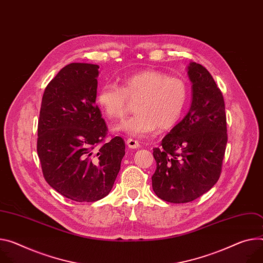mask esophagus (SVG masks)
Wrapping results in <instances>:
<instances>
[{
    "instance_id": "34e87169",
    "label": "esophagus",
    "mask_w": 263,
    "mask_h": 263,
    "mask_svg": "<svg viewBox=\"0 0 263 263\" xmlns=\"http://www.w3.org/2000/svg\"><path fill=\"white\" fill-rule=\"evenodd\" d=\"M127 146L131 149H137L139 148V142L135 139H132V138H128L127 139Z\"/></svg>"
}]
</instances>
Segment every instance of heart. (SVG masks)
Masks as SVG:
<instances>
[{
  "mask_svg": "<svg viewBox=\"0 0 263 263\" xmlns=\"http://www.w3.org/2000/svg\"><path fill=\"white\" fill-rule=\"evenodd\" d=\"M190 99L187 82L159 70H145L125 76L122 88L113 83L104 84L97 102L111 119L123 118L130 102L135 103L134 116L115 127L116 131L142 137L159 130H169L182 117Z\"/></svg>",
  "mask_w": 263,
  "mask_h": 263,
  "instance_id": "obj_1",
  "label": "heart"
}]
</instances>
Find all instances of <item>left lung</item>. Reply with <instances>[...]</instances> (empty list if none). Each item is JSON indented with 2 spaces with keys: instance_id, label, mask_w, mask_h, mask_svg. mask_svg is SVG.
I'll list each match as a JSON object with an SVG mask.
<instances>
[{
  "instance_id": "8db88e82",
  "label": "left lung",
  "mask_w": 263,
  "mask_h": 263,
  "mask_svg": "<svg viewBox=\"0 0 263 263\" xmlns=\"http://www.w3.org/2000/svg\"><path fill=\"white\" fill-rule=\"evenodd\" d=\"M192 105L159 148L153 149L154 193L162 200L185 203L200 197L220 177L228 142L223 95L209 71L191 63Z\"/></svg>"
}]
</instances>
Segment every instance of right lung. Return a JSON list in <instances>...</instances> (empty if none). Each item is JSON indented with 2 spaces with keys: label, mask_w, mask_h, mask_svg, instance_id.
Segmentation results:
<instances>
[{
  "label": "right lung",
  "mask_w": 263,
  "mask_h": 263,
  "mask_svg": "<svg viewBox=\"0 0 263 263\" xmlns=\"http://www.w3.org/2000/svg\"><path fill=\"white\" fill-rule=\"evenodd\" d=\"M99 66L72 63L47 85L40 110L36 150L45 180L78 202L107 196L125 155V140L105 141L108 128L99 106Z\"/></svg>",
  "instance_id": "add662e5"
}]
</instances>
